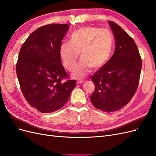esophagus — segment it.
Listing matches in <instances>:
<instances>
[{
  "label": "esophagus",
  "instance_id": "esophagus-1",
  "mask_svg": "<svg viewBox=\"0 0 156 156\" xmlns=\"http://www.w3.org/2000/svg\"><path fill=\"white\" fill-rule=\"evenodd\" d=\"M84 83H85V81H78L77 82V84H83Z\"/></svg>",
  "mask_w": 156,
  "mask_h": 156
}]
</instances>
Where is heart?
Returning <instances> with one entry per match:
<instances>
[{
    "label": "heart",
    "instance_id": "heart-1",
    "mask_svg": "<svg viewBox=\"0 0 156 156\" xmlns=\"http://www.w3.org/2000/svg\"><path fill=\"white\" fill-rule=\"evenodd\" d=\"M114 37L107 29L82 27L69 36V41L60 45L59 53L65 68L73 72L80 55L81 60L73 73L76 79L84 77L92 69L100 68L109 59L114 46Z\"/></svg>",
    "mask_w": 156,
    "mask_h": 156
}]
</instances>
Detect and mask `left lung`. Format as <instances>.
<instances>
[{
	"label": "left lung",
	"instance_id": "left-lung-1",
	"mask_svg": "<svg viewBox=\"0 0 156 156\" xmlns=\"http://www.w3.org/2000/svg\"><path fill=\"white\" fill-rule=\"evenodd\" d=\"M108 23L115 39V49L107 63L92 75L96 88L90 100L98 109L111 112L120 109L133 97L142 60L133 38L115 22Z\"/></svg>",
	"mask_w": 156,
	"mask_h": 156
}]
</instances>
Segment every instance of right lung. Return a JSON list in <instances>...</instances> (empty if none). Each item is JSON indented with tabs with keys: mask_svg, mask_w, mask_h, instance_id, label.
Masks as SVG:
<instances>
[{
	"mask_svg": "<svg viewBox=\"0 0 156 156\" xmlns=\"http://www.w3.org/2000/svg\"><path fill=\"white\" fill-rule=\"evenodd\" d=\"M69 28V24L56 23L38 28L19 53L16 72L21 92L30 106L41 112L62 108L76 86L66 72L59 53Z\"/></svg>",
	"mask_w": 156,
	"mask_h": 156,
	"instance_id": "right-lung-1",
	"label": "right lung"
}]
</instances>
